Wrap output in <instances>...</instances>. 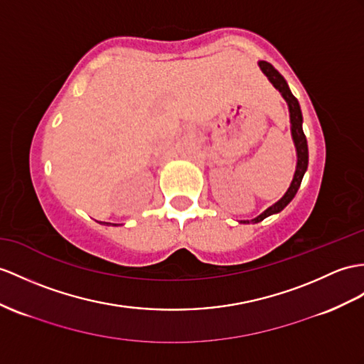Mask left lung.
I'll use <instances>...</instances> for the list:
<instances>
[{"mask_svg":"<svg viewBox=\"0 0 364 364\" xmlns=\"http://www.w3.org/2000/svg\"><path fill=\"white\" fill-rule=\"evenodd\" d=\"M258 65H259L262 73L265 74V77L270 80V83L281 92L282 99L287 102L289 112H290L291 139H294V144H295V148H296V168H295L294 179H291L290 187L284 193V196H282L278 202H274L273 205H270L267 210H264L261 215L256 216L255 219L241 220L242 224H250V223L258 224V223H261L262 219L269 218L272 215H277V213L284 210L290 203V200L295 198V194L299 188L301 181H303V177L307 171V165H309V148H307V140H306L304 131H303V114H301V108H299L298 100L295 99V95L291 94L284 77H282L277 69H274L270 63H267V61H258Z\"/></svg>","mask_w":364,"mask_h":364,"instance_id":"1","label":"left lung"}]
</instances>
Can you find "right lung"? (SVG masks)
<instances>
[{"label":"right lung","mask_w":364,"mask_h":364,"mask_svg":"<svg viewBox=\"0 0 364 364\" xmlns=\"http://www.w3.org/2000/svg\"><path fill=\"white\" fill-rule=\"evenodd\" d=\"M100 224H106V225H117V224H111V223H100Z\"/></svg>","instance_id":"obj_1"}]
</instances>
